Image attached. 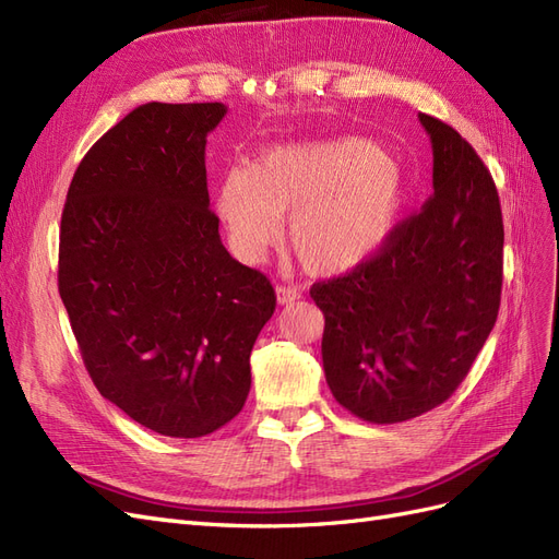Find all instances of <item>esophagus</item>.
Wrapping results in <instances>:
<instances>
[{
  "instance_id": "34e87169",
  "label": "esophagus",
  "mask_w": 559,
  "mask_h": 559,
  "mask_svg": "<svg viewBox=\"0 0 559 559\" xmlns=\"http://www.w3.org/2000/svg\"><path fill=\"white\" fill-rule=\"evenodd\" d=\"M277 302L280 306H292V302H296L300 298V292L294 289V286H286V284H277Z\"/></svg>"
}]
</instances>
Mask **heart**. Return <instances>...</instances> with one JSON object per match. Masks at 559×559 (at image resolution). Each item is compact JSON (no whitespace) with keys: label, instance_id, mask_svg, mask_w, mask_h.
I'll return each instance as SVG.
<instances>
[{"label":"heart","instance_id":"obj_1","mask_svg":"<svg viewBox=\"0 0 559 559\" xmlns=\"http://www.w3.org/2000/svg\"><path fill=\"white\" fill-rule=\"evenodd\" d=\"M405 179L396 160L361 138L270 146L216 186L214 210L242 261L259 263L282 235L312 275H341L392 235Z\"/></svg>","mask_w":559,"mask_h":559}]
</instances>
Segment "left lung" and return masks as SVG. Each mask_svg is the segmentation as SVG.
<instances>
[{"label":"left lung","mask_w":559,"mask_h":559,"mask_svg":"<svg viewBox=\"0 0 559 559\" xmlns=\"http://www.w3.org/2000/svg\"><path fill=\"white\" fill-rule=\"evenodd\" d=\"M433 151V195L373 259L317 282L321 361L335 401L394 425L452 396L495 329L503 275L497 186L460 132L419 114Z\"/></svg>","instance_id":"obj_1"}]
</instances>
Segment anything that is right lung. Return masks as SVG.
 Listing matches in <instances>:
<instances>
[{
    "label": "right lung",
    "instance_id": "1",
    "mask_svg": "<svg viewBox=\"0 0 559 559\" xmlns=\"http://www.w3.org/2000/svg\"><path fill=\"white\" fill-rule=\"evenodd\" d=\"M222 103H148L99 138L67 191L58 289L83 364L142 427L200 438L242 411L273 284L235 261L210 210Z\"/></svg>",
    "mask_w": 559,
    "mask_h": 559
}]
</instances>
